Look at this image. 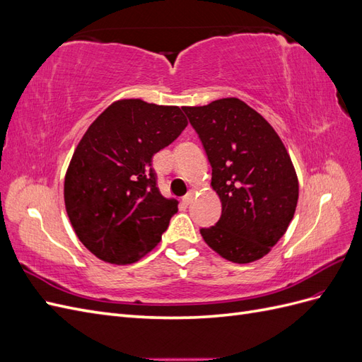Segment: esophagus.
<instances>
[{
  "mask_svg": "<svg viewBox=\"0 0 362 362\" xmlns=\"http://www.w3.org/2000/svg\"><path fill=\"white\" fill-rule=\"evenodd\" d=\"M193 201H194V193H193V192H189V193L185 194L184 198H182V202H184L185 205H190Z\"/></svg>",
  "mask_w": 362,
  "mask_h": 362,
  "instance_id": "1",
  "label": "esophagus"
}]
</instances>
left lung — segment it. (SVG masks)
Here are the masks:
<instances>
[{
	"label": "left lung",
	"instance_id": "8db88e82",
	"mask_svg": "<svg viewBox=\"0 0 362 362\" xmlns=\"http://www.w3.org/2000/svg\"><path fill=\"white\" fill-rule=\"evenodd\" d=\"M210 161L222 214L202 228L222 258L247 264L267 255L286 234L299 199L290 154L273 127L238 98L182 107Z\"/></svg>",
	"mask_w": 362,
	"mask_h": 362
}]
</instances>
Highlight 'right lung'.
Returning a JSON list of instances; mask_svg holds the SVG:
<instances>
[{
	"instance_id": "right-lung-1",
	"label": "right lung",
	"mask_w": 362,
	"mask_h": 362,
	"mask_svg": "<svg viewBox=\"0 0 362 362\" xmlns=\"http://www.w3.org/2000/svg\"><path fill=\"white\" fill-rule=\"evenodd\" d=\"M187 124L177 105L119 100L87 128L63 196L76 237L96 258L133 264L160 243L178 201L160 193L151 163Z\"/></svg>"
}]
</instances>
